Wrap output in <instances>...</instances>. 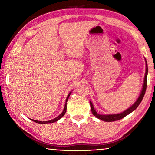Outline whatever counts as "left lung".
I'll use <instances>...</instances> for the list:
<instances>
[{
	"instance_id": "1",
	"label": "left lung",
	"mask_w": 155,
	"mask_h": 155,
	"mask_svg": "<svg viewBox=\"0 0 155 155\" xmlns=\"http://www.w3.org/2000/svg\"><path fill=\"white\" fill-rule=\"evenodd\" d=\"M145 61H146V72H145V76H144L143 84L142 89H141L140 94V96H139L138 98L137 99V101H136L135 103L129 107V108H128L127 110L122 111V113H120V114H106V115L99 114L98 113H97L96 109H94V107L92 103H91V101H90L91 111L94 116H96L97 118H98L101 120H103V121H104V122H114V121H116V120H119L120 119L123 118V117L127 116V115L130 114V113L133 112V111H135V110L137 108L139 104L141 103V102L143 98L144 94H145V92H146V86H147V76H148V65H147V61L146 59H145Z\"/></svg>"
}]
</instances>
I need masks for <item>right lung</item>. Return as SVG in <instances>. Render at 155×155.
I'll return each instance as SVG.
<instances>
[{
  "instance_id": "add662e5",
  "label": "right lung",
  "mask_w": 155,
  "mask_h": 155,
  "mask_svg": "<svg viewBox=\"0 0 155 155\" xmlns=\"http://www.w3.org/2000/svg\"><path fill=\"white\" fill-rule=\"evenodd\" d=\"M71 91L69 93V94H68L67 98H66V100H65V106H64V110H63V111L61 114H60L59 116H57V117H55V118L52 119V120H48V121H38V120H33V119H31L32 121L35 122L36 123H38V124H49V123H53V122H55L57 121H58L59 120H60L61 118V117L64 116V115H65V112H66V109H67V102H68V98H69V97L70 96V94H71L72 93Z\"/></svg>"
}]
</instances>
